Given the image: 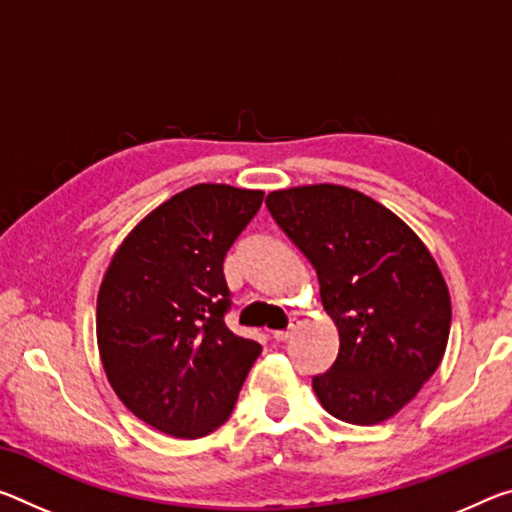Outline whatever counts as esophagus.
<instances>
[{
    "label": "esophagus",
    "instance_id": "34e87169",
    "mask_svg": "<svg viewBox=\"0 0 512 512\" xmlns=\"http://www.w3.org/2000/svg\"><path fill=\"white\" fill-rule=\"evenodd\" d=\"M296 328H298L296 323H291V326H289L287 330H275V332H273V339H275V342H287V339H289L291 335H294Z\"/></svg>",
    "mask_w": 512,
    "mask_h": 512
}]
</instances>
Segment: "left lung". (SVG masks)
Listing matches in <instances>:
<instances>
[{"instance_id": "left-lung-1", "label": "left lung", "mask_w": 512, "mask_h": 512, "mask_svg": "<svg viewBox=\"0 0 512 512\" xmlns=\"http://www.w3.org/2000/svg\"><path fill=\"white\" fill-rule=\"evenodd\" d=\"M273 221L314 266L337 360L312 387L332 417L373 426L440 367L451 298L435 259L399 216L360 191L312 184L266 196Z\"/></svg>"}]
</instances>
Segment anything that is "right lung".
<instances>
[{"instance_id": "1", "label": "right lung", "mask_w": 512, "mask_h": 512, "mask_svg": "<svg viewBox=\"0 0 512 512\" xmlns=\"http://www.w3.org/2000/svg\"><path fill=\"white\" fill-rule=\"evenodd\" d=\"M264 193L196 184L129 232L97 294V346L129 410L170 437H202L230 419L255 339L225 326L227 250Z\"/></svg>"}]
</instances>
